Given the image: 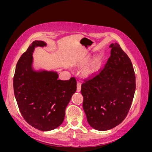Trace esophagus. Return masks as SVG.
I'll list each match as a JSON object with an SVG mask.
<instances>
[{
	"label": "esophagus",
	"mask_w": 152,
	"mask_h": 152,
	"mask_svg": "<svg viewBox=\"0 0 152 152\" xmlns=\"http://www.w3.org/2000/svg\"><path fill=\"white\" fill-rule=\"evenodd\" d=\"M81 90V83L80 82H77V91L78 92L80 91Z\"/></svg>",
	"instance_id": "obj_1"
}]
</instances>
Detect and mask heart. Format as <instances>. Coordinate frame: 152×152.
Returning a JSON list of instances; mask_svg holds the SVG:
<instances>
[{"label":"heart","instance_id":"1","mask_svg":"<svg viewBox=\"0 0 152 152\" xmlns=\"http://www.w3.org/2000/svg\"><path fill=\"white\" fill-rule=\"evenodd\" d=\"M89 58H87L86 61L88 60ZM98 68H99V63L98 61H95L93 63L91 64V66L87 69L85 72V75L86 76H88L90 75L93 74L95 72H97L98 70Z\"/></svg>","mask_w":152,"mask_h":152}]
</instances>
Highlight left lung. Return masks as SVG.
<instances>
[{
  "label": "left lung",
  "instance_id": "obj_1",
  "mask_svg": "<svg viewBox=\"0 0 152 152\" xmlns=\"http://www.w3.org/2000/svg\"><path fill=\"white\" fill-rule=\"evenodd\" d=\"M110 48L111 54L104 67L81 86L87 122L98 131L111 129L126 118L136 89L130 58L119 44L113 43Z\"/></svg>",
  "mask_w": 152,
  "mask_h": 152
}]
</instances>
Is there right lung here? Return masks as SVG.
<instances>
[{
    "label": "right lung",
    "instance_id": "add662e5",
    "mask_svg": "<svg viewBox=\"0 0 152 152\" xmlns=\"http://www.w3.org/2000/svg\"><path fill=\"white\" fill-rule=\"evenodd\" d=\"M46 45L34 41L18 60L13 79L14 93L23 117L42 131L54 129L63 123L65 109L77 90L75 77L58 80L54 72H35L31 67L35 47Z\"/></svg>",
    "mask_w": 152,
    "mask_h": 152
}]
</instances>
